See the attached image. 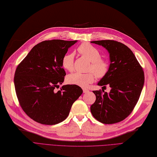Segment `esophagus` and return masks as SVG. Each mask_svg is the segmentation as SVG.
Segmentation results:
<instances>
[{"label":"esophagus","mask_w":157,"mask_h":157,"mask_svg":"<svg viewBox=\"0 0 157 157\" xmlns=\"http://www.w3.org/2000/svg\"><path fill=\"white\" fill-rule=\"evenodd\" d=\"M83 91L84 93H87L89 92V90L87 89H83Z\"/></svg>","instance_id":"1"}]
</instances>
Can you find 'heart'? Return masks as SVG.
Segmentation results:
<instances>
[{
    "label": "heart",
    "mask_w": 157,
    "mask_h": 157,
    "mask_svg": "<svg viewBox=\"0 0 157 157\" xmlns=\"http://www.w3.org/2000/svg\"><path fill=\"white\" fill-rule=\"evenodd\" d=\"M78 52L90 62L88 70L89 71H93L97 77L102 78L107 74L109 70V63L105 59L101 58L100 52L97 48L89 43H83L79 46ZM74 57V53H68L64 55L61 60L63 68L70 72L73 71ZM94 74L93 72L86 74L75 72L68 75L67 82L69 84L86 87L94 82Z\"/></svg>",
    "instance_id": "heart-1"
}]
</instances>
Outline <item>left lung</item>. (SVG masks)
<instances>
[{"label":"left lung","instance_id":"obj_1","mask_svg":"<svg viewBox=\"0 0 157 157\" xmlns=\"http://www.w3.org/2000/svg\"><path fill=\"white\" fill-rule=\"evenodd\" d=\"M108 50L110 57L108 72L98 85L111 87L93 90L96 100L90 106L93 117L104 124L122 121L132 113L144 84V72L135 55L124 44L111 40L91 42Z\"/></svg>","mask_w":157,"mask_h":157}]
</instances>
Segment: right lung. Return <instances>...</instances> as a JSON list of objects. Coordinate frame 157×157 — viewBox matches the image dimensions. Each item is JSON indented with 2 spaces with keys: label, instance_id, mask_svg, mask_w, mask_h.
I'll return each instance as SVG.
<instances>
[{
  "label": "right lung",
  "instance_id": "1",
  "mask_svg": "<svg viewBox=\"0 0 157 157\" xmlns=\"http://www.w3.org/2000/svg\"><path fill=\"white\" fill-rule=\"evenodd\" d=\"M77 40H45L33 48L20 63L14 74L19 103L30 118L43 124L62 122L83 90L74 85H60L66 72L61 60Z\"/></svg>",
  "mask_w": 157,
  "mask_h": 157
}]
</instances>
